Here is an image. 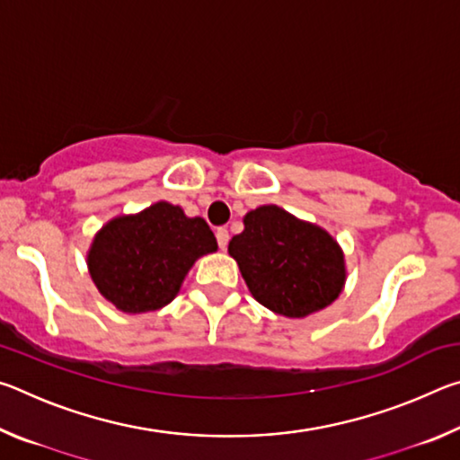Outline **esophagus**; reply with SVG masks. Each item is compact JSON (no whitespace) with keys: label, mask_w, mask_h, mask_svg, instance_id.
I'll return each mask as SVG.
<instances>
[{"label":"esophagus","mask_w":460,"mask_h":460,"mask_svg":"<svg viewBox=\"0 0 460 460\" xmlns=\"http://www.w3.org/2000/svg\"><path fill=\"white\" fill-rule=\"evenodd\" d=\"M215 235H217V243H219V247H221V249H227V243H229V231L225 229V227H219V229H217Z\"/></svg>","instance_id":"esophagus-1"}]
</instances>
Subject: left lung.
Masks as SVG:
<instances>
[{"instance_id": "left-lung-1", "label": "left lung", "mask_w": 460, "mask_h": 460, "mask_svg": "<svg viewBox=\"0 0 460 460\" xmlns=\"http://www.w3.org/2000/svg\"><path fill=\"white\" fill-rule=\"evenodd\" d=\"M243 225L229 241V255L260 305L288 318H305L339 298L347 270L331 233L276 205L249 211Z\"/></svg>"}]
</instances>
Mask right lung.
<instances>
[{"label":"right lung","mask_w":460,"mask_h":460,"mask_svg":"<svg viewBox=\"0 0 460 460\" xmlns=\"http://www.w3.org/2000/svg\"><path fill=\"white\" fill-rule=\"evenodd\" d=\"M213 252L217 239L205 219L160 200L103 225L87 266L103 298L121 313L142 314L170 305L194 261Z\"/></svg>","instance_id":"1"}]
</instances>
